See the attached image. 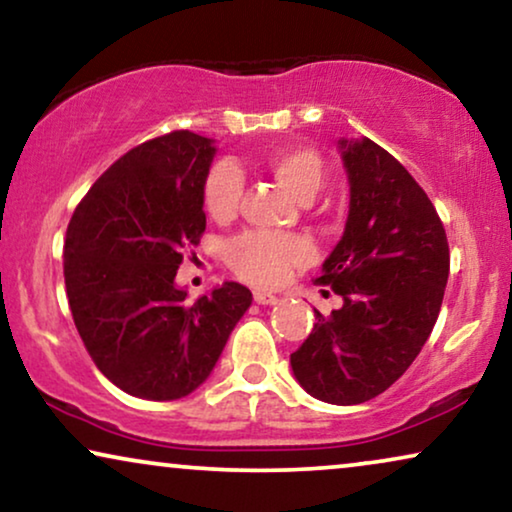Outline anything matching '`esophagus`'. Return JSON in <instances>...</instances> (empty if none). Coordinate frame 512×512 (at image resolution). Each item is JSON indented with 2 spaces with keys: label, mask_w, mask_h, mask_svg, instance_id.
Here are the masks:
<instances>
[{
  "label": "esophagus",
  "mask_w": 512,
  "mask_h": 512,
  "mask_svg": "<svg viewBox=\"0 0 512 512\" xmlns=\"http://www.w3.org/2000/svg\"><path fill=\"white\" fill-rule=\"evenodd\" d=\"M253 299L257 301V304H262V306H273V304H278V297H276V294L264 292V290H255V292H253Z\"/></svg>",
  "instance_id": "esophagus-1"
}]
</instances>
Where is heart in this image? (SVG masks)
<instances>
[{"label":"heart","mask_w":512,"mask_h":512,"mask_svg":"<svg viewBox=\"0 0 512 512\" xmlns=\"http://www.w3.org/2000/svg\"><path fill=\"white\" fill-rule=\"evenodd\" d=\"M264 169L297 201H311L325 181V160L308 146H280L264 155ZM243 181L232 162H215L201 185L204 211L213 220L234 218L241 206ZM313 248L301 236L266 232L239 234L225 246V259L236 276L253 285H278L294 266L311 262Z\"/></svg>","instance_id":"b5f03b06"}]
</instances>
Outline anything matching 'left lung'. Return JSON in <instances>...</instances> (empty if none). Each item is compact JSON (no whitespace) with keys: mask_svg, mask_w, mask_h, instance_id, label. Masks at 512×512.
Here are the masks:
<instances>
[{"mask_svg":"<svg viewBox=\"0 0 512 512\" xmlns=\"http://www.w3.org/2000/svg\"><path fill=\"white\" fill-rule=\"evenodd\" d=\"M350 181L343 239L315 283L343 306L315 325L290 364L311 397L355 406L406 373L436 325L450 273L443 222L406 167L371 139L341 141Z\"/></svg>","mask_w":512,"mask_h":512,"instance_id":"8db88e82","label":"left lung"}]
</instances>
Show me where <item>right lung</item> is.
Instances as JSON below:
<instances>
[{
  "label": "right lung",
  "mask_w": 512,
  "mask_h": 512,
  "mask_svg": "<svg viewBox=\"0 0 512 512\" xmlns=\"http://www.w3.org/2000/svg\"><path fill=\"white\" fill-rule=\"evenodd\" d=\"M213 141L176 129L113 162L76 206L64 239L74 325L97 369L122 392L171 401L208 378L253 294L222 283L194 304L176 287L206 232L201 185Z\"/></svg>",
  "instance_id": "add662e5"
}]
</instances>
